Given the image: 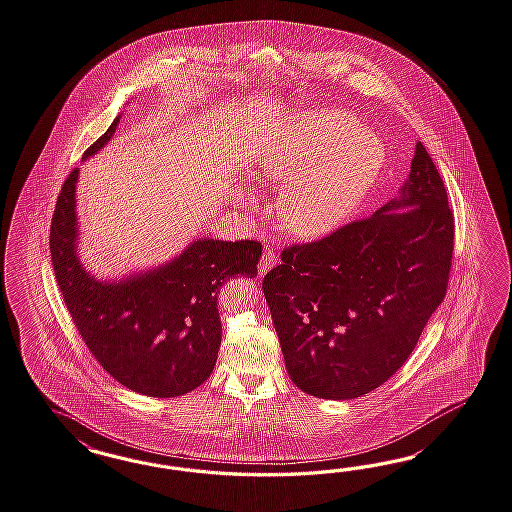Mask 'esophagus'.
I'll return each mask as SVG.
<instances>
[{
	"label": "esophagus",
	"mask_w": 512,
	"mask_h": 512,
	"mask_svg": "<svg viewBox=\"0 0 512 512\" xmlns=\"http://www.w3.org/2000/svg\"><path fill=\"white\" fill-rule=\"evenodd\" d=\"M275 262H277V257H275L274 251L270 248L262 251L261 261H259V275L262 277L266 272H270L274 268Z\"/></svg>",
	"instance_id": "obj_1"
}]
</instances>
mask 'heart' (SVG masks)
I'll list each match as a JSON object with an SVG mask.
<instances>
[{
  "label": "heart",
  "instance_id": "b5f03b06",
  "mask_svg": "<svg viewBox=\"0 0 512 512\" xmlns=\"http://www.w3.org/2000/svg\"><path fill=\"white\" fill-rule=\"evenodd\" d=\"M385 163L383 142L353 114L324 109L298 116L287 138L261 164L264 181L285 185L279 220L292 235H329L344 224L374 187ZM240 203H251L240 194Z\"/></svg>",
  "mask_w": 512,
  "mask_h": 512
}]
</instances>
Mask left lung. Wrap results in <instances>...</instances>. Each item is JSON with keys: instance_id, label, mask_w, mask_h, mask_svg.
Here are the masks:
<instances>
[{"instance_id": "8db88e82", "label": "left lung", "mask_w": 512, "mask_h": 512, "mask_svg": "<svg viewBox=\"0 0 512 512\" xmlns=\"http://www.w3.org/2000/svg\"><path fill=\"white\" fill-rule=\"evenodd\" d=\"M453 242L446 187L416 142L399 196L283 250L262 290L294 385L316 398L353 399L396 374L446 296Z\"/></svg>"}]
</instances>
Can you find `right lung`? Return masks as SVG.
Returning a JSON list of instances; mask_svg holds the SVG:
<instances>
[{
    "label": "right lung",
    "instance_id": "obj_1",
    "mask_svg": "<svg viewBox=\"0 0 512 512\" xmlns=\"http://www.w3.org/2000/svg\"><path fill=\"white\" fill-rule=\"evenodd\" d=\"M120 116L85 153L113 138ZM66 177L51 218L50 251L57 285L75 327L105 372L150 398H175L209 379L222 342L220 287L255 277L261 242L194 240L174 261L120 281L88 274L77 257L75 183Z\"/></svg>",
    "mask_w": 512,
    "mask_h": 512
}]
</instances>
